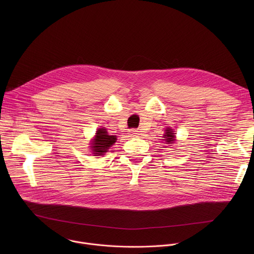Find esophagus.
I'll use <instances>...</instances> for the list:
<instances>
[{
    "mask_svg": "<svg viewBox=\"0 0 254 254\" xmlns=\"http://www.w3.org/2000/svg\"><path fill=\"white\" fill-rule=\"evenodd\" d=\"M138 134H139V132L136 129H130L129 130V135L130 136H138Z\"/></svg>",
    "mask_w": 254,
    "mask_h": 254,
    "instance_id": "esophagus-1",
    "label": "esophagus"
}]
</instances>
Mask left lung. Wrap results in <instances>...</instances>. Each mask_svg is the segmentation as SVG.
I'll return each mask as SVG.
<instances>
[{
  "label": "left lung",
  "instance_id": "1",
  "mask_svg": "<svg viewBox=\"0 0 254 254\" xmlns=\"http://www.w3.org/2000/svg\"><path fill=\"white\" fill-rule=\"evenodd\" d=\"M165 133H164V140H165V143L166 144H171V143H174L176 141V135L173 131V129L171 127H167L165 129Z\"/></svg>",
  "mask_w": 254,
  "mask_h": 254
}]
</instances>
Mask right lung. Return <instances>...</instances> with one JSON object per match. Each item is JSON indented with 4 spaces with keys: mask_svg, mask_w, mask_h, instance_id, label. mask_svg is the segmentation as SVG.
<instances>
[{
    "mask_svg": "<svg viewBox=\"0 0 254 254\" xmlns=\"http://www.w3.org/2000/svg\"><path fill=\"white\" fill-rule=\"evenodd\" d=\"M117 141L116 135L108 134L105 127L98 128L95 132V136L91 141V152L94 156H103L106 152H108L110 148L114 146Z\"/></svg>",
    "mask_w": 254,
    "mask_h": 254,
    "instance_id": "obj_1",
    "label": "right lung"
}]
</instances>
